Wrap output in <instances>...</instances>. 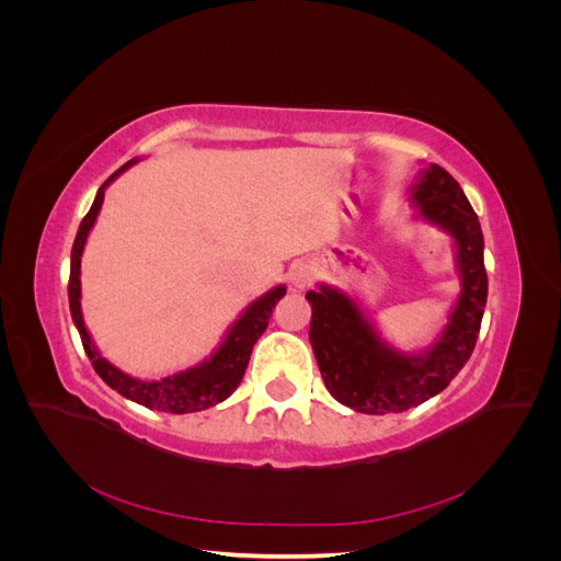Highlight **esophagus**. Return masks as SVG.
<instances>
[{"mask_svg":"<svg viewBox=\"0 0 561 561\" xmlns=\"http://www.w3.org/2000/svg\"><path fill=\"white\" fill-rule=\"evenodd\" d=\"M309 283H311V271L309 268L299 266V268L293 271V285L295 287H307Z\"/></svg>","mask_w":561,"mask_h":561,"instance_id":"34e87169","label":"esophagus"}]
</instances>
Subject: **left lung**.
I'll return each instance as SVG.
<instances>
[{"instance_id":"obj_1","label":"left lung","mask_w":561,"mask_h":561,"mask_svg":"<svg viewBox=\"0 0 561 561\" xmlns=\"http://www.w3.org/2000/svg\"><path fill=\"white\" fill-rule=\"evenodd\" d=\"M412 198L421 217L454 236L463 280L447 328L431 351L402 355L381 342L344 293L328 285L307 293L313 309L309 339L322 381L334 400L363 414L404 412L445 390L468 363L486 307L484 236L461 184L443 165L431 163Z\"/></svg>"}]
</instances>
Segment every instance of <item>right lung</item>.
I'll return each mask as SVG.
<instances>
[{"mask_svg":"<svg viewBox=\"0 0 561 561\" xmlns=\"http://www.w3.org/2000/svg\"><path fill=\"white\" fill-rule=\"evenodd\" d=\"M130 163L133 161L124 163L114 175L107 178V182L103 186H100L91 210L87 213V217H83L79 225L77 239L72 245L70 283H67V297H70L72 320L79 330L83 351H87L93 369L98 371L100 379L116 390V393H122L124 398L138 402V404H145V407H149V410H161V412H171V414H190V412L208 410V407H215L217 402L227 400L233 390L239 388V383L245 375L252 346L257 344V339L266 330L268 320H271V311H274L280 297L285 295V287L278 285V287H274V290H268L264 297H260L257 301H252L248 311L239 320H236V325L227 334L222 346L217 348V353L210 360H206L198 367H192L186 371H180V375L165 377L159 381H140V379H133V377L124 375L122 369H116L112 363H107L93 346L87 328H83L81 304H79V297H81L79 268H81V252H83V245H87L89 231L95 225L100 206H103L105 186L118 173L126 171Z\"/></svg>","mask_w":561,"mask_h":561,"instance_id":"add662e5","label":"right lung"}]
</instances>
